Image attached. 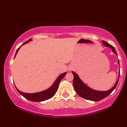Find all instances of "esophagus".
<instances>
[{
    "label": "esophagus",
    "instance_id": "34e87169",
    "mask_svg": "<svg viewBox=\"0 0 127 127\" xmlns=\"http://www.w3.org/2000/svg\"><path fill=\"white\" fill-rule=\"evenodd\" d=\"M68 70H70H70H71V68H69V69H68Z\"/></svg>",
    "mask_w": 127,
    "mask_h": 127
}]
</instances>
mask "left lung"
Listing matches in <instances>:
<instances>
[{
    "instance_id": "obj_1",
    "label": "left lung",
    "mask_w": 127,
    "mask_h": 127,
    "mask_svg": "<svg viewBox=\"0 0 127 127\" xmlns=\"http://www.w3.org/2000/svg\"><path fill=\"white\" fill-rule=\"evenodd\" d=\"M103 44H104L105 46L110 47L112 49V51L116 55H117V52H116L114 47L111 45V44H108V42H105V41H102ZM118 64L119 62H118ZM72 73L74 75V79H73V86H74V89L77 93L78 95L82 97L84 99H86L87 100H92V101H99V100H102V99L105 98L107 97L109 94L112 93V92L115 89V88L117 86L118 82L119 79H118L117 82L114 86L112 87L111 89L107 91H95V90L92 89L88 86H87L85 83L80 80L79 77L76 73H75L74 71H73ZM119 77H120V74H119Z\"/></svg>"
}]
</instances>
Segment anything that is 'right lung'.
Here are the masks:
<instances>
[{
  "label": "right lung",
  "mask_w": 127,
  "mask_h": 127,
  "mask_svg": "<svg viewBox=\"0 0 127 127\" xmlns=\"http://www.w3.org/2000/svg\"><path fill=\"white\" fill-rule=\"evenodd\" d=\"M31 40H32L31 39H29L28 41H26L25 43L23 44L22 45L28 43L29 41H31ZM20 47H19V48L17 49V51H16V54H15V56H16V54H17L18 51H19ZM65 74H66V73L65 72L63 73L62 74H60V75L58 77V78L56 79V80L55 81L54 84H53V85H52L50 88H48V89L45 90V91H42V92H38V93H34V94H27V93L22 92L19 91V90L16 88V90H17L18 92H19L21 95L23 96L25 98L28 99L29 100H30V101L36 102H41V101H44V100H48V99L51 98V97L54 95L55 94H56V92L57 91L58 86H59L60 82V81L62 80V79L64 77Z\"/></svg>",
  "instance_id": "add662e5"
}]
</instances>
